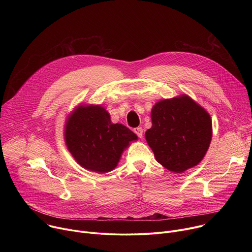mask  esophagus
Segmentation results:
<instances>
[{
    "label": "esophagus",
    "instance_id": "1",
    "mask_svg": "<svg viewBox=\"0 0 252 252\" xmlns=\"http://www.w3.org/2000/svg\"><path fill=\"white\" fill-rule=\"evenodd\" d=\"M133 131H134V133H135L139 138L142 137V132H143V130H142L141 127H135V128L133 129Z\"/></svg>",
    "mask_w": 252,
    "mask_h": 252
}]
</instances>
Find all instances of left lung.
<instances>
[{"label":"left lung","mask_w":252,"mask_h":252,"mask_svg":"<svg viewBox=\"0 0 252 252\" xmlns=\"http://www.w3.org/2000/svg\"><path fill=\"white\" fill-rule=\"evenodd\" d=\"M151 118L146 139L163 167L183 173L203 159L212 137V122L204 107L189 95L158 101Z\"/></svg>","instance_id":"obj_1"}]
</instances>
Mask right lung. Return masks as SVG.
Instances as JSON below:
<instances>
[{
    "mask_svg": "<svg viewBox=\"0 0 252 252\" xmlns=\"http://www.w3.org/2000/svg\"><path fill=\"white\" fill-rule=\"evenodd\" d=\"M63 137L71 157L84 168L106 173L118 166L121 157L137 135L122 124H113L100 104L80 103L66 117Z\"/></svg>",
    "mask_w": 252,
    "mask_h": 252,
    "instance_id": "right-lung-1",
    "label": "right lung"
}]
</instances>
